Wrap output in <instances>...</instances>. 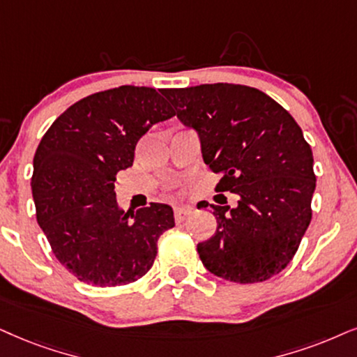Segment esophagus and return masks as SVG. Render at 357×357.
I'll return each instance as SVG.
<instances>
[{
	"instance_id": "obj_1",
	"label": "esophagus",
	"mask_w": 357,
	"mask_h": 357,
	"mask_svg": "<svg viewBox=\"0 0 357 357\" xmlns=\"http://www.w3.org/2000/svg\"><path fill=\"white\" fill-rule=\"evenodd\" d=\"M191 214V211L186 209V207H174V220L176 222H184Z\"/></svg>"
}]
</instances>
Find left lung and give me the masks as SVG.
Wrapping results in <instances>:
<instances>
[{
    "instance_id": "1",
    "label": "left lung",
    "mask_w": 357,
    "mask_h": 357,
    "mask_svg": "<svg viewBox=\"0 0 357 357\" xmlns=\"http://www.w3.org/2000/svg\"><path fill=\"white\" fill-rule=\"evenodd\" d=\"M161 93L199 133L204 163L222 176L215 192L238 196L237 207L211 204L218 231L197 243L202 264L229 282L272 278L295 257L313 212V153L298 123L247 85L204 84Z\"/></svg>"
}]
</instances>
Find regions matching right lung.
I'll use <instances>...</instances> for the list:
<instances>
[{
    "label": "right lung",
    "instance_id": "right-lung-1",
    "mask_svg": "<svg viewBox=\"0 0 357 357\" xmlns=\"http://www.w3.org/2000/svg\"><path fill=\"white\" fill-rule=\"evenodd\" d=\"M171 116L155 89L121 85L75 102L40 139L31 178L36 218L56 259L80 282L120 287L142 278L158 238L174 227L168 204L125 212L115 194L138 139Z\"/></svg>",
    "mask_w": 357,
    "mask_h": 357
}]
</instances>
